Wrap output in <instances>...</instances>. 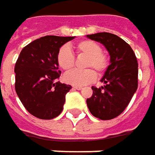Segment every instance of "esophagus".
Returning <instances> with one entry per match:
<instances>
[{"label":"esophagus","mask_w":155,"mask_h":155,"mask_svg":"<svg viewBox=\"0 0 155 155\" xmlns=\"http://www.w3.org/2000/svg\"><path fill=\"white\" fill-rule=\"evenodd\" d=\"M73 88L74 89H78V90H81L82 89V87H80V86H74Z\"/></svg>","instance_id":"esophagus-1"}]
</instances>
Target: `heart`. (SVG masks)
Returning a JSON list of instances; mask_svg holds the SVG:
<instances>
[{
	"label": "heart",
	"mask_w": 155,
	"mask_h": 155,
	"mask_svg": "<svg viewBox=\"0 0 155 155\" xmlns=\"http://www.w3.org/2000/svg\"><path fill=\"white\" fill-rule=\"evenodd\" d=\"M74 48L78 55L87 56L84 66L86 68H93L99 74L104 73L109 64L107 56L102 51V47L99 43L84 39L75 44ZM58 66L68 71L73 68L75 65V58L68 46H62L57 53ZM93 68H86L83 70H72L64 76V80L71 85L85 86L94 82L97 78V73Z\"/></svg>",
	"instance_id": "heart-1"
}]
</instances>
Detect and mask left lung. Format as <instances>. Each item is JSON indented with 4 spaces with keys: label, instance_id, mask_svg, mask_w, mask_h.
Wrapping results in <instances>:
<instances>
[{
    "label": "left lung",
    "instance_id": "1",
    "mask_svg": "<svg viewBox=\"0 0 155 155\" xmlns=\"http://www.w3.org/2000/svg\"><path fill=\"white\" fill-rule=\"evenodd\" d=\"M87 37L102 43L110 55V65L101 79L104 86L92 87L87 105L95 117L110 120L124 112L137 89V59L130 45L115 34L99 32Z\"/></svg>",
    "mask_w": 155,
    "mask_h": 155
}]
</instances>
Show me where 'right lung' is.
<instances>
[{
  "instance_id": "right-lung-1",
  "label": "right lung",
  "mask_w": 155,
  "mask_h": 155,
  "mask_svg": "<svg viewBox=\"0 0 155 155\" xmlns=\"http://www.w3.org/2000/svg\"><path fill=\"white\" fill-rule=\"evenodd\" d=\"M73 39L41 37L25 46L16 61V93L27 111L39 119L55 118L63 110L72 87L58 81L61 72L56 58L60 47Z\"/></svg>"
}]
</instances>
